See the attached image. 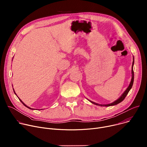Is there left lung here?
Here are the masks:
<instances>
[{
  "instance_id": "8db88e82",
  "label": "left lung",
  "mask_w": 147,
  "mask_h": 147,
  "mask_svg": "<svg viewBox=\"0 0 147 147\" xmlns=\"http://www.w3.org/2000/svg\"><path fill=\"white\" fill-rule=\"evenodd\" d=\"M134 58H133V65H132V69H131V73H132V78H131V81H130V84L129 86V87H127V88L126 89V90H125L123 93V94L120 96V97L117 99V100H116L115 101H114L113 102L111 103H109V104H107V105H101V104H98L97 103H95V102H94L92 101H91L90 100L91 103H92L93 104H95L96 105H98V106H100V107H110V106H113V105H116L120 103L121 102H122L124 98H125V96H127V95L128 94L129 92L130 91V90H131V88H132V86H133V82H134V71H133V65H134Z\"/></svg>"
}]
</instances>
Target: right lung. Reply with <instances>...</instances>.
Listing matches in <instances>:
<instances>
[{
	"instance_id": "obj_1",
	"label": "right lung",
	"mask_w": 147,
	"mask_h": 147,
	"mask_svg": "<svg viewBox=\"0 0 147 147\" xmlns=\"http://www.w3.org/2000/svg\"><path fill=\"white\" fill-rule=\"evenodd\" d=\"M13 91H14V93H15V94H16V92H15V91H14V90H13ZM17 97H18V96H17ZM18 99H19V100H20V101H21V102H22V103H23V105H24V106H25V107H27V108H28V109H32V110H33V109H32V108H30V107H27V105H25V103H24V102H23V101H22V100H21V99H20V98H18Z\"/></svg>"
}]
</instances>
